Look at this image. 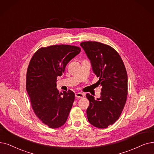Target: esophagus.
I'll use <instances>...</instances> for the list:
<instances>
[{
  "label": "esophagus",
  "instance_id": "obj_1",
  "mask_svg": "<svg viewBox=\"0 0 154 154\" xmlns=\"http://www.w3.org/2000/svg\"><path fill=\"white\" fill-rule=\"evenodd\" d=\"M85 96V94L83 93H80V92H78V93H76L75 94V97L77 98H83Z\"/></svg>",
  "mask_w": 154,
  "mask_h": 154
}]
</instances>
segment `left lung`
<instances>
[{"mask_svg":"<svg viewBox=\"0 0 154 154\" xmlns=\"http://www.w3.org/2000/svg\"><path fill=\"white\" fill-rule=\"evenodd\" d=\"M90 59L97 82L102 86L100 97L87 94L90 101L87 110L90 123L98 128H106L118 120L124 109L128 95L127 72L119 54L108 45L98 42L80 44Z\"/></svg>","mask_w":154,"mask_h":154,"instance_id":"1","label":"left lung"}]
</instances>
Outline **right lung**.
I'll list each match as a JSON object with an SVG mask.
<instances>
[{
    "label": "right lung",
    "mask_w": 154,
    "mask_h": 154,
    "mask_svg": "<svg viewBox=\"0 0 154 154\" xmlns=\"http://www.w3.org/2000/svg\"><path fill=\"white\" fill-rule=\"evenodd\" d=\"M73 45H55L39 48L31 59L26 73V88L35 115L51 128L65 124L75 100L69 90L62 97L56 88L57 78L69 61L80 52Z\"/></svg>",
    "instance_id": "1"
}]
</instances>
